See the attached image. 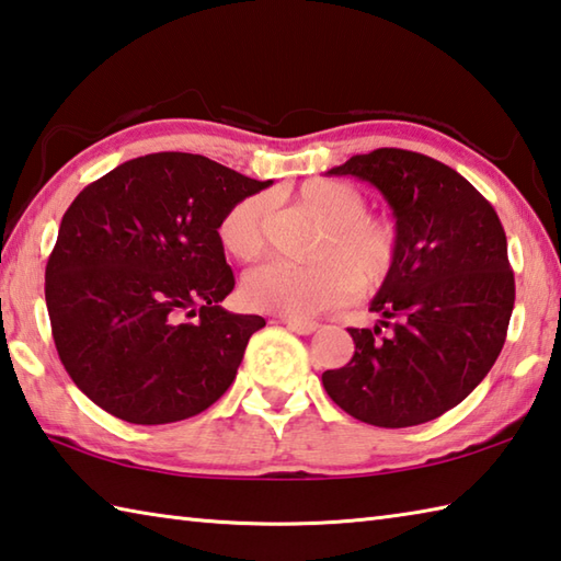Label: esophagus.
<instances>
[{
	"label": "esophagus",
	"mask_w": 561,
	"mask_h": 561,
	"mask_svg": "<svg viewBox=\"0 0 561 561\" xmlns=\"http://www.w3.org/2000/svg\"><path fill=\"white\" fill-rule=\"evenodd\" d=\"M284 325L289 328V331L299 333V335H311L318 331V323L316 321H299V318H287V321H282Z\"/></svg>",
	"instance_id": "1"
}]
</instances>
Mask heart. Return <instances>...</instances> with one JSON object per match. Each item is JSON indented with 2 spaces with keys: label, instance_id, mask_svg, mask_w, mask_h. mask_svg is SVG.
<instances>
[{
  "label": "heart",
  "instance_id": "heart-1",
  "mask_svg": "<svg viewBox=\"0 0 561 561\" xmlns=\"http://www.w3.org/2000/svg\"><path fill=\"white\" fill-rule=\"evenodd\" d=\"M296 202L323 221L311 265L270 262L243 279V299L255 311L309 318L347 301L359 289H377L399 260V230L391 218L367 211V194L345 180L313 178L296 190ZM270 206L262 194L245 196L224 214L218 240L238 262L265 252Z\"/></svg>",
  "mask_w": 561,
  "mask_h": 561
}]
</instances>
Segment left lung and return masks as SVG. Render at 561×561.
<instances>
[{
    "mask_svg": "<svg viewBox=\"0 0 561 561\" xmlns=\"http://www.w3.org/2000/svg\"><path fill=\"white\" fill-rule=\"evenodd\" d=\"M328 174L383 194L399 260L369 306L379 325L347 328L355 355L323 371V387L362 423L433 421L477 389L506 343L515 279L499 214L462 174L413 150L377 148Z\"/></svg>",
    "mask_w": 561,
    "mask_h": 561,
    "instance_id": "left-lung-1",
    "label": "left lung"
}]
</instances>
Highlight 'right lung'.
<instances>
[{
  "label": "right lung",
  "mask_w": 561,
  "mask_h": 561,
  "mask_svg": "<svg viewBox=\"0 0 561 561\" xmlns=\"http://www.w3.org/2000/svg\"><path fill=\"white\" fill-rule=\"evenodd\" d=\"M265 186L204 156L152 152L75 196L46 265V304L62 367L99 409L162 425L228 391L265 318L221 306L236 277L218 224Z\"/></svg>",
  "instance_id": "add662e5"
}]
</instances>
